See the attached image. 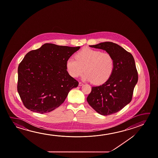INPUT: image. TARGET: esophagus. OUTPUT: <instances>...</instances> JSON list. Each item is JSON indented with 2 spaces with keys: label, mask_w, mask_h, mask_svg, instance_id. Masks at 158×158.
Instances as JSON below:
<instances>
[{
  "label": "esophagus",
  "mask_w": 158,
  "mask_h": 158,
  "mask_svg": "<svg viewBox=\"0 0 158 158\" xmlns=\"http://www.w3.org/2000/svg\"><path fill=\"white\" fill-rule=\"evenodd\" d=\"M83 85V83L81 82H79V86H82Z\"/></svg>",
  "instance_id": "34e87169"
}]
</instances>
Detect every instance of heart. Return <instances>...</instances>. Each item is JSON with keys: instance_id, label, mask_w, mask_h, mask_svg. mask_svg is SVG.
Masks as SVG:
<instances>
[{"instance_id": "b5f03b06", "label": "heart", "mask_w": 158, "mask_h": 158, "mask_svg": "<svg viewBox=\"0 0 158 158\" xmlns=\"http://www.w3.org/2000/svg\"><path fill=\"white\" fill-rule=\"evenodd\" d=\"M75 58L66 61L68 73L73 78H77L84 70L83 80L100 85L105 83L114 71V58L109 53L85 48L75 54Z\"/></svg>"}]
</instances>
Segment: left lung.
<instances>
[{
	"instance_id": "1",
	"label": "left lung",
	"mask_w": 158,
	"mask_h": 158,
	"mask_svg": "<svg viewBox=\"0 0 158 158\" xmlns=\"http://www.w3.org/2000/svg\"><path fill=\"white\" fill-rule=\"evenodd\" d=\"M91 47L103 49L114 60V71L102 85L93 86L86 98L89 104L101 115L116 113L131 101L138 76L132 54L111 42H105Z\"/></svg>"
}]
</instances>
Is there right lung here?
<instances>
[{
	"instance_id": "1",
	"label": "right lung",
	"mask_w": 158,
	"mask_h": 158,
	"mask_svg": "<svg viewBox=\"0 0 158 158\" xmlns=\"http://www.w3.org/2000/svg\"><path fill=\"white\" fill-rule=\"evenodd\" d=\"M80 48L45 44L25 55L19 65L17 89L26 108L44 114L63 103L79 84L68 74L66 61Z\"/></svg>"
}]
</instances>
